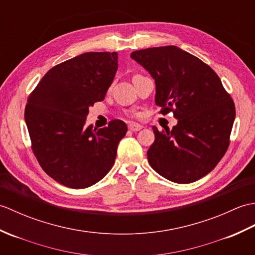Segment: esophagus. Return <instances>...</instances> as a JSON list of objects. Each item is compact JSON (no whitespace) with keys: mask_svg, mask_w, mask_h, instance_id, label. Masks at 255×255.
<instances>
[{"mask_svg":"<svg viewBox=\"0 0 255 255\" xmlns=\"http://www.w3.org/2000/svg\"><path fill=\"white\" fill-rule=\"evenodd\" d=\"M128 128H129V130H131V131H139L142 129V126L139 124H136V123H130L128 125Z\"/></svg>","mask_w":255,"mask_h":255,"instance_id":"34e87169","label":"esophagus"}]
</instances>
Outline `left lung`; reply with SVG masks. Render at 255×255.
I'll return each instance as SVG.
<instances>
[{"label": "left lung", "mask_w": 255, "mask_h": 255, "mask_svg": "<svg viewBox=\"0 0 255 255\" xmlns=\"http://www.w3.org/2000/svg\"><path fill=\"white\" fill-rule=\"evenodd\" d=\"M131 59L155 82L160 113L172 112L177 125L159 131L147 155L151 167L166 180L186 184L215 169L230 143L236 107L208 64L175 46L131 52Z\"/></svg>", "instance_id": "obj_1"}]
</instances>
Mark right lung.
Returning <instances> with one entry per match:
<instances>
[{
  "mask_svg": "<svg viewBox=\"0 0 255 255\" xmlns=\"http://www.w3.org/2000/svg\"><path fill=\"white\" fill-rule=\"evenodd\" d=\"M117 68V52H85L51 68L28 96L25 122L32 152L64 186L93 185L115 163L127 125L115 119L93 130L85 121L89 107L105 99Z\"/></svg>",
  "mask_w": 255,
  "mask_h": 255,
  "instance_id": "right-lung-1",
  "label": "right lung"
}]
</instances>
